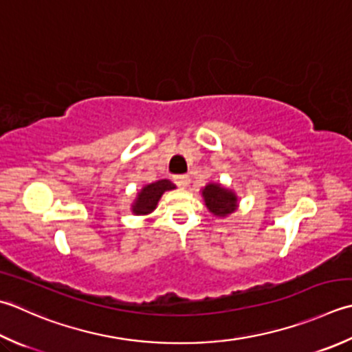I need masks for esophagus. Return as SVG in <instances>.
I'll list each match as a JSON object with an SVG mask.
<instances>
[{
    "instance_id": "1",
    "label": "esophagus",
    "mask_w": 352,
    "mask_h": 352,
    "mask_svg": "<svg viewBox=\"0 0 352 352\" xmlns=\"http://www.w3.org/2000/svg\"><path fill=\"white\" fill-rule=\"evenodd\" d=\"M174 182L177 183V186H180V188H186V186L189 184V175L186 174H178L174 177Z\"/></svg>"
}]
</instances>
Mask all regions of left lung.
Returning a JSON list of instances; mask_svg holds the SVG:
<instances>
[{
	"label": "left lung",
	"instance_id": "8db88e82",
	"mask_svg": "<svg viewBox=\"0 0 352 352\" xmlns=\"http://www.w3.org/2000/svg\"><path fill=\"white\" fill-rule=\"evenodd\" d=\"M203 197L208 209L218 217H226L235 210L236 197L232 190L221 188L219 184H208L203 189Z\"/></svg>",
	"mask_w": 352,
	"mask_h": 352
}]
</instances>
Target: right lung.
<instances>
[{"instance_id":"add662e5","label":"right lung","mask_w":352,"mask_h":352,"mask_svg":"<svg viewBox=\"0 0 352 352\" xmlns=\"http://www.w3.org/2000/svg\"><path fill=\"white\" fill-rule=\"evenodd\" d=\"M174 183L169 180H158L155 183H151L144 186L142 192L135 199V204L133 206V212L137 215H146V213L153 212L158 203V199L163 195V192L174 189Z\"/></svg>"}]
</instances>
